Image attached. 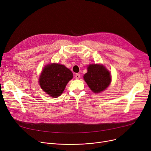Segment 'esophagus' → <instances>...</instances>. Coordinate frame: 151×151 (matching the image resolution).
I'll use <instances>...</instances> for the list:
<instances>
[{"instance_id": "esophagus-1", "label": "esophagus", "mask_w": 151, "mask_h": 151, "mask_svg": "<svg viewBox=\"0 0 151 151\" xmlns=\"http://www.w3.org/2000/svg\"><path fill=\"white\" fill-rule=\"evenodd\" d=\"M80 74L76 73L75 75V78L76 79V80H79V79H80Z\"/></svg>"}]
</instances>
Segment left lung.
Returning <instances> with one entry per match:
<instances>
[{
    "label": "left lung",
    "mask_w": 151,
    "mask_h": 151,
    "mask_svg": "<svg viewBox=\"0 0 151 151\" xmlns=\"http://www.w3.org/2000/svg\"><path fill=\"white\" fill-rule=\"evenodd\" d=\"M84 79L94 93H100L110 84L111 76L105 67L92 64L88 67V72L84 75Z\"/></svg>",
    "instance_id": "obj_1"
}]
</instances>
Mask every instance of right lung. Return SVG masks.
Listing matches in <instances>:
<instances>
[{
  "mask_svg": "<svg viewBox=\"0 0 151 151\" xmlns=\"http://www.w3.org/2000/svg\"><path fill=\"white\" fill-rule=\"evenodd\" d=\"M73 76L70 70L64 65L52 63L44 68L39 78V83L47 94L55 98L60 96Z\"/></svg>",
  "mask_w": 151,
  "mask_h": 151,
  "instance_id": "obj_1",
  "label": "right lung"
}]
</instances>
